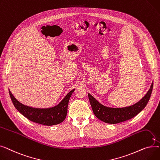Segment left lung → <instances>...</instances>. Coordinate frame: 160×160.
Instances as JSON below:
<instances>
[{
  "label": "left lung",
  "instance_id": "left-lung-1",
  "mask_svg": "<svg viewBox=\"0 0 160 160\" xmlns=\"http://www.w3.org/2000/svg\"><path fill=\"white\" fill-rule=\"evenodd\" d=\"M152 88L153 82L147 93L138 102L128 107L121 108L106 107L99 103L89 93H88V97L92 110L98 119L106 123L117 124L133 118L143 110L150 98Z\"/></svg>",
  "mask_w": 160,
  "mask_h": 160
}]
</instances>
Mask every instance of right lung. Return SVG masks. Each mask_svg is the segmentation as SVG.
Wrapping results in <instances>:
<instances>
[{
	"mask_svg": "<svg viewBox=\"0 0 160 160\" xmlns=\"http://www.w3.org/2000/svg\"><path fill=\"white\" fill-rule=\"evenodd\" d=\"M74 89L71 90L60 103L57 106L50 108H35L25 106L17 100L9 90L12 101L15 106L22 115L30 121L38 124L52 126L63 122L67 113V107L70 97Z\"/></svg>",
	"mask_w": 160,
	"mask_h": 160,
	"instance_id": "obj_1",
	"label": "right lung"
}]
</instances>
